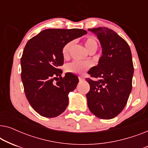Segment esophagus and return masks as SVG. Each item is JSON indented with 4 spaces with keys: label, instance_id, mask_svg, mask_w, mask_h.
<instances>
[{
    "label": "esophagus",
    "instance_id": "esophagus-1",
    "mask_svg": "<svg viewBox=\"0 0 148 148\" xmlns=\"http://www.w3.org/2000/svg\"><path fill=\"white\" fill-rule=\"evenodd\" d=\"M79 80L80 82H82V81L84 80V78L82 77H79Z\"/></svg>",
    "mask_w": 148,
    "mask_h": 148
}]
</instances>
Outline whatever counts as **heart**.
Here are the masks:
<instances>
[{
  "label": "heart",
  "mask_w": 148,
  "mask_h": 148,
  "mask_svg": "<svg viewBox=\"0 0 148 148\" xmlns=\"http://www.w3.org/2000/svg\"><path fill=\"white\" fill-rule=\"evenodd\" d=\"M73 41L69 42L66 43L62 48V55L64 58H67L69 54V52L73 46ZM84 44L88 51L91 52H95L98 48V42L96 38L93 36H90L87 38L84 41ZM90 64L86 62H82L78 61H73L70 63L66 64L64 66V70L66 73L75 75H83L90 68Z\"/></svg>",
  "instance_id": "obj_1"
}]
</instances>
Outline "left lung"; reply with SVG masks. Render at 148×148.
<instances>
[{
	"label": "left lung",
	"instance_id": "8db88e82",
	"mask_svg": "<svg viewBox=\"0 0 148 148\" xmlns=\"http://www.w3.org/2000/svg\"><path fill=\"white\" fill-rule=\"evenodd\" d=\"M96 34L102 48L97 66L87 78L90 90L86 94L88 106L95 116L111 119L122 112L132 90L134 72L131 49L125 40L107 27L88 29Z\"/></svg>",
	"mask_w": 148,
	"mask_h": 148
}]
</instances>
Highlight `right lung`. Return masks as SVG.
<instances>
[{
    "instance_id": "right-lung-1",
    "label": "right lung",
    "mask_w": 148,
    "mask_h": 148,
    "mask_svg": "<svg viewBox=\"0 0 148 148\" xmlns=\"http://www.w3.org/2000/svg\"><path fill=\"white\" fill-rule=\"evenodd\" d=\"M86 34L82 29H48L26 44L21 58V80L28 102L41 116L53 118L66 110L69 93L76 88L79 79L69 73L61 77L62 48Z\"/></svg>"
}]
</instances>
